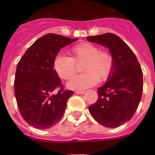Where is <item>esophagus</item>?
Returning a JSON list of instances; mask_svg holds the SVG:
<instances>
[{
	"label": "esophagus",
	"instance_id": "esophagus-1",
	"mask_svg": "<svg viewBox=\"0 0 155 155\" xmlns=\"http://www.w3.org/2000/svg\"><path fill=\"white\" fill-rule=\"evenodd\" d=\"M75 93L78 94H84V91H75Z\"/></svg>",
	"mask_w": 155,
	"mask_h": 155
}]
</instances>
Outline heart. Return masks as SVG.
<instances>
[{"mask_svg":"<svg viewBox=\"0 0 155 155\" xmlns=\"http://www.w3.org/2000/svg\"><path fill=\"white\" fill-rule=\"evenodd\" d=\"M71 57L58 54L53 60V69L61 78L70 80L77 73V65H82L83 74L77 76L68 83L73 90H83L105 81L112 74L114 59L109 52L100 50L98 46L81 42L70 49Z\"/></svg>","mask_w":155,"mask_h":155,"instance_id":"heart-1","label":"heart"}]
</instances>
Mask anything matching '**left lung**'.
Returning a JSON list of instances; mask_svg holds the SVG:
<instances>
[{
	"label": "left lung",
	"mask_w": 155,
	"mask_h": 155,
	"mask_svg": "<svg viewBox=\"0 0 155 155\" xmlns=\"http://www.w3.org/2000/svg\"><path fill=\"white\" fill-rule=\"evenodd\" d=\"M87 39L107 47L114 59L113 73L98 87V100L88 109L93 118L104 127H120L132 118L141 99V68L134 52L118 35L105 33Z\"/></svg>",
	"instance_id": "obj_1"
}]
</instances>
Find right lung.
<instances>
[{
  "label": "right lung",
  "instance_id": "1",
  "mask_svg": "<svg viewBox=\"0 0 155 155\" xmlns=\"http://www.w3.org/2000/svg\"><path fill=\"white\" fill-rule=\"evenodd\" d=\"M77 39L46 34L37 39L18 63L14 84L16 102L25 121L35 128L49 129L57 124L74 94L64 89L53 64L61 49ZM56 89L58 92L53 94Z\"/></svg>",
  "mask_w": 155,
  "mask_h": 155
}]
</instances>
